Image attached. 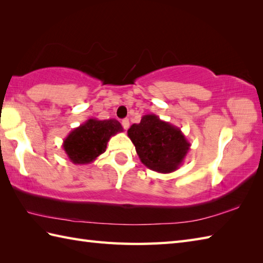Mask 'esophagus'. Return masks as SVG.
I'll return each instance as SVG.
<instances>
[{
	"instance_id": "obj_1",
	"label": "esophagus",
	"mask_w": 263,
	"mask_h": 263,
	"mask_svg": "<svg viewBox=\"0 0 263 263\" xmlns=\"http://www.w3.org/2000/svg\"><path fill=\"white\" fill-rule=\"evenodd\" d=\"M122 126L124 127V130H127L128 126H130V121H128V119H125L122 121Z\"/></svg>"
}]
</instances>
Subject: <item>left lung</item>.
<instances>
[{
	"label": "left lung",
	"mask_w": 263,
	"mask_h": 263,
	"mask_svg": "<svg viewBox=\"0 0 263 263\" xmlns=\"http://www.w3.org/2000/svg\"><path fill=\"white\" fill-rule=\"evenodd\" d=\"M127 136L141 163L161 174L180 168L191 147L180 127L160 120L156 114L143 115L139 124L128 128Z\"/></svg>",
	"instance_id": "obj_1"
}]
</instances>
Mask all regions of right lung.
<instances>
[{"mask_svg":"<svg viewBox=\"0 0 263 263\" xmlns=\"http://www.w3.org/2000/svg\"><path fill=\"white\" fill-rule=\"evenodd\" d=\"M120 132L123 127L115 119H89L69 133L62 147L71 163L91 164L105 153L109 139Z\"/></svg>","mask_w":263,"mask_h":263,"instance_id":"obj_1","label":"right lung"}]
</instances>
